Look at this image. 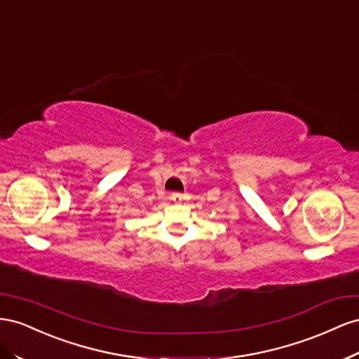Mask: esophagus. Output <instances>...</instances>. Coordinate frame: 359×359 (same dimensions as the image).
<instances>
[{
	"instance_id": "34e87169",
	"label": "esophagus",
	"mask_w": 359,
	"mask_h": 359,
	"mask_svg": "<svg viewBox=\"0 0 359 359\" xmlns=\"http://www.w3.org/2000/svg\"><path fill=\"white\" fill-rule=\"evenodd\" d=\"M170 198L174 201V203H179L182 200V194L180 192H171L170 194Z\"/></svg>"
}]
</instances>
